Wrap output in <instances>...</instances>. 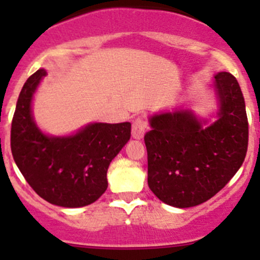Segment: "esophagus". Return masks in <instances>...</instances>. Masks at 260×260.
I'll return each mask as SVG.
<instances>
[{
  "label": "esophagus",
  "instance_id": "1",
  "mask_svg": "<svg viewBox=\"0 0 260 260\" xmlns=\"http://www.w3.org/2000/svg\"><path fill=\"white\" fill-rule=\"evenodd\" d=\"M146 128L147 123L143 120V118H136L132 123V137L135 140H142L146 133Z\"/></svg>",
  "mask_w": 260,
  "mask_h": 260
}]
</instances>
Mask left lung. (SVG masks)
Segmentation results:
<instances>
[{
  "mask_svg": "<svg viewBox=\"0 0 260 260\" xmlns=\"http://www.w3.org/2000/svg\"><path fill=\"white\" fill-rule=\"evenodd\" d=\"M212 88L217 113L210 124L190 109L148 119V186L167 205L185 209L205 203L232 180L245 158L249 129L239 83L230 73L220 72Z\"/></svg>",
  "mask_w": 260,
  "mask_h": 260,
  "instance_id": "8db88e82",
  "label": "left lung"
}]
</instances>
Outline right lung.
<instances>
[{
  "mask_svg": "<svg viewBox=\"0 0 260 260\" xmlns=\"http://www.w3.org/2000/svg\"><path fill=\"white\" fill-rule=\"evenodd\" d=\"M45 69L23 84L11 125V151L18 170L44 200L62 208H81L98 200L108 187L112 159L131 138V123H90L75 135L48 136L31 111Z\"/></svg>",
  "mask_w": 260,
  "mask_h": 260,
  "instance_id": "add662e5",
  "label": "right lung"
}]
</instances>
